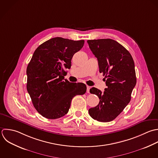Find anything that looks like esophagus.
<instances>
[{
  "mask_svg": "<svg viewBox=\"0 0 158 158\" xmlns=\"http://www.w3.org/2000/svg\"><path fill=\"white\" fill-rule=\"evenodd\" d=\"M90 87L87 85V93H90Z\"/></svg>",
  "mask_w": 158,
  "mask_h": 158,
  "instance_id": "1",
  "label": "esophagus"
}]
</instances>
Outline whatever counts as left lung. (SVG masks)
I'll list each match as a JSON object with an SVG mask.
<instances>
[{"mask_svg":"<svg viewBox=\"0 0 158 158\" xmlns=\"http://www.w3.org/2000/svg\"><path fill=\"white\" fill-rule=\"evenodd\" d=\"M89 47L97 58L99 72L105 76L106 88L102 92L92 87L90 92L97 95L99 104L89 110L90 116L100 122L114 120L130 102L137 82L135 64L129 52L111 39L88 40Z\"/></svg>","mask_w":158,"mask_h":158,"instance_id":"left-lung-1","label":"left lung"}]
</instances>
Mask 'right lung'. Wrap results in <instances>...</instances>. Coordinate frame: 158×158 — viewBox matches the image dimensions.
<instances>
[{"instance_id":"right-lung-1","label":"right lung","mask_w":158,"mask_h":158,"mask_svg":"<svg viewBox=\"0 0 158 158\" xmlns=\"http://www.w3.org/2000/svg\"><path fill=\"white\" fill-rule=\"evenodd\" d=\"M84 40L62 37L50 39L40 45L29 63L27 90L37 111L45 118L55 119L68 113L73 98L86 92L85 84L64 79L74 54Z\"/></svg>"}]
</instances>
